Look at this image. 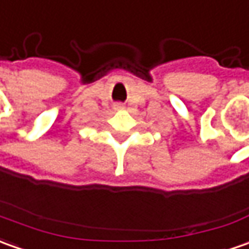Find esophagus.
<instances>
[{
  "label": "esophagus",
  "mask_w": 249,
  "mask_h": 249,
  "mask_svg": "<svg viewBox=\"0 0 249 249\" xmlns=\"http://www.w3.org/2000/svg\"><path fill=\"white\" fill-rule=\"evenodd\" d=\"M124 106L121 105V103H117V105H114V109H117V110H120V109H123Z\"/></svg>",
  "instance_id": "obj_1"
}]
</instances>
